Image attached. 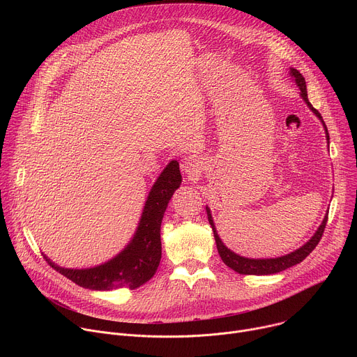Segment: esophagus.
Here are the masks:
<instances>
[{
    "label": "esophagus",
    "instance_id": "obj_1",
    "mask_svg": "<svg viewBox=\"0 0 357 357\" xmlns=\"http://www.w3.org/2000/svg\"><path fill=\"white\" fill-rule=\"evenodd\" d=\"M182 169L189 178H195L200 172V164L195 158H186L182 164Z\"/></svg>",
    "mask_w": 357,
    "mask_h": 357
}]
</instances>
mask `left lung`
<instances>
[{
	"label": "left lung",
	"mask_w": 357,
	"mask_h": 357,
	"mask_svg": "<svg viewBox=\"0 0 357 357\" xmlns=\"http://www.w3.org/2000/svg\"><path fill=\"white\" fill-rule=\"evenodd\" d=\"M291 76L294 77L295 83L298 84L299 90H301V96L302 98L305 100V103H307L310 106V109L317 114V117H319V120L324 123L322 120V116L321 113L312 107V105L310 103L308 100V94H307V83H305V79L303 76L296 70V69H291ZM324 127H325V131H326V138L329 139V134H328V128L324 123ZM206 212H208V219H209V223L212 226V230H213V234H215V240H216V245H218V251L220 254V257L223 260V263L230 267L231 270H234L236 273L238 274H244V275H268V274H277L280 271H284L295 264H299L302 260L307 259L310 254L314 251V248L318 245V243L321 241L322 236H324V231H325V227H326V222H328V215L325 216L322 225L319 226V229L317 230V233L312 236V238L307 243L303 244L301 248L287 254V256H282V257H278V259H266V260H252V259H245V257H241L238 256V254H234L233 251H230L225 244L223 241L220 240V237L218 236L216 233V229H215V225H213V220H212V215H211V211L209 208H206Z\"/></svg>",
	"instance_id": "1"
}]
</instances>
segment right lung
<instances>
[{
	"label": "right lung",
	"instance_id": "obj_1",
	"mask_svg": "<svg viewBox=\"0 0 357 357\" xmlns=\"http://www.w3.org/2000/svg\"><path fill=\"white\" fill-rule=\"evenodd\" d=\"M181 181L179 164L176 161L169 162L148 195L137 233L131 243L113 260L87 270H70L56 266L46 256L43 259L50 267L83 288L112 291L141 287L154 277L160 266L162 254L161 222L168 202L179 188Z\"/></svg>",
	"mask_w": 357,
	"mask_h": 357
}]
</instances>
